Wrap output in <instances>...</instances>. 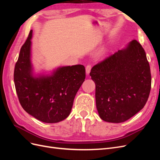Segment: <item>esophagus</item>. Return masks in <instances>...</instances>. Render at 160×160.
Here are the masks:
<instances>
[{"label":"esophagus","mask_w":160,"mask_h":160,"mask_svg":"<svg viewBox=\"0 0 160 160\" xmlns=\"http://www.w3.org/2000/svg\"><path fill=\"white\" fill-rule=\"evenodd\" d=\"M91 65H87V66H86V68H85L86 73L88 74V75H89V72H90V71H91Z\"/></svg>","instance_id":"obj_1"}]
</instances>
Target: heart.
I'll return each instance as SVG.
<instances>
[{"label":"heart","instance_id":"obj_1","mask_svg":"<svg viewBox=\"0 0 160 160\" xmlns=\"http://www.w3.org/2000/svg\"><path fill=\"white\" fill-rule=\"evenodd\" d=\"M106 52V49H101V50H100L99 52H98V55H99V56H101V55H104L105 54V52Z\"/></svg>","mask_w":160,"mask_h":160}]
</instances>
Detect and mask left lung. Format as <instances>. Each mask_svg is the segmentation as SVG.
Here are the masks:
<instances>
[{
    "label": "left lung",
    "instance_id": "obj_1",
    "mask_svg": "<svg viewBox=\"0 0 160 160\" xmlns=\"http://www.w3.org/2000/svg\"><path fill=\"white\" fill-rule=\"evenodd\" d=\"M90 76L95 83L97 109L105 122H124L147 102L151 72L146 52L136 40L95 65Z\"/></svg>",
    "mask_w": 160,
    "mask_h": 160
}]
</instances>
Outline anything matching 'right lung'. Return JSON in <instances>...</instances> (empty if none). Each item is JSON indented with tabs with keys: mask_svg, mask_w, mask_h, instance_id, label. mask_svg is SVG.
<instances>
[{
	"mask_svg": "<svg viewBox=\"0 0 160 160\" xmlns=\"http://www.w3.org/2000/svg\"><path fill=\"white\" fill-rule=\"evenodd\" d=\"M32 30L20 51L14 81L22 108L37 119L58 123L69 115L75 97L85 79L82 65L59 67L49 73L34 71L31 61Z\"/></svg>",
	"mask_w": 160,
	"mask_h": 160,
	"instance_id": "1",
	"label": "right lung"
}]
</instances>
